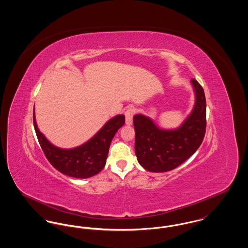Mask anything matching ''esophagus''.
Instances as JSON below:
<instances>
[{"label":"esophagus","instance_id":"obj_1","mask_svg":"<svg viewBox=\"0 0 248 248\" xmlns=\"http://www.w3.org/2000/svg\"><path fill=\"white\" fill-rule=\"evenodd\" d=\"M135 113V109L133 108H129L126 109V111L124 112L125 115V124L127 125H131L133 123V115Z\"/></svg>","mask_w":248,"mask_h":248}]
</instances>
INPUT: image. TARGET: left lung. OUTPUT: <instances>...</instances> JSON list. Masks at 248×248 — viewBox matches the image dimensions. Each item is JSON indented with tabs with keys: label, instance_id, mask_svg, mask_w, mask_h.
<instances>
[{
	"label": "left lung",
	"instance_id": "obj_1",
	"mask_svg": "<svg viewBox=\"0 0 248 248\" xmlns=\"http://www.w3.org/2000/svg\"><path fill=\"white\" fill-rule=\"evenodd\" d=\"M195 103L189 116L176 129H163L143 114L133 117L136 133L135 151L144 169L161 173L183 164L200 147L206 126V101L202 87L190 80Z\"/></svg>",
	"mask_w": 248,
	"mask_h": 248
}]
</instances>
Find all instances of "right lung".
I'll return each mask as SVG.
<instances>
[{
    "mask_svg": "<svg viewBox=\"0 0 248 248\" xmlns=\"http://www.w3.org/2000/svg\"><path fill=\"white\" fill-rule=\"evenodd\" d=\"M125 123L124 115L109 119L93 138L73 149H60L48 140L37 126L33 109V125L40 146L50 164L60 173L75 177L88 178L98 174L106 165L110 142Z\"/></svg>",
    "mask_w": 248,
    "mask_h": 248,
    "instance_id": "1",
    "label": "right lung"
}]
</instances>
